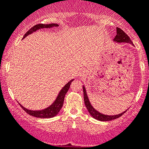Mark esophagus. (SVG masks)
Here are the masks:
<instances>
[{
	"instance_id": "1",
	"label": "esophagus",
	"mask_w": 149,
	"mask_h": 149,
	"mask_svg": "<svg viewBox=\"0 0 149 149\" xmlns=\"http://www.w3.org/2000/svg\"><path fill=\"white\" fill-rule=\"evenodd\" d=\"M86 73H87V71H83L81 73V76H85V74H86Z\"/></svg>"
}]
</instances>
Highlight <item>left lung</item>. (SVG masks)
<instances>
[{
  "instance_id": "obj_1",
  "label": "left lung",
  "mask_w": 149,
  "mask_h": 149,
  "mask_svg": "<svg viewBox=\"0 0 149 149\" xmlns=\"http://www.w3.org/2000/svg\"><path fill=\"white\" fill-rule=\"evenodd\" d=\"M114 42H117V43H130L131 45H133V43H132V40L130 38L128 35L124 32L123 30H122L119 27H117V35H116L114 39ZM83 95H84V102L85 104H86V107L87 109L88 110V112L91 114V115L92 116L94 119L95 120H97L99 121H103V122H105V121H110L115 120V119L119 118V117H121L124 113H125L126 111L123 112L122 113L116 114V115H107V114H104L99 112L98 111L96 110L94 107L91 105V102H90L89 99H88L87 93H86V90L85 86H83Z\"/></svg>"
}]
</instances>
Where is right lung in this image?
Returning a JSON list of instances; mask_svg holds the SVG:
<instances>
[{"mask_svg": "<svg viewBox=\"0 0 149 149\" xmlns=\"http://www.w3.org/2000/svg\"><path fill=\"white\" fill-rule=\"evenodd\" d=\"M58 24H55V23H51L48 24H36V25L32 27V28H30L25 33V35H24L23 39L25 38L27 36H28L30 34L33 33L34 32H36L37 30L40 29H43V28H51V27H58ZM74 79H72L69 82H68L63 86V88L60 91L59 93H58V96L56 97V99L55 100L54 102H53V104H51L49 107H47V108L42 109V110H30V109H26L25 107H24L22 104L19 103V105L21 106L22 109L27 112V114H29V115H32L33 117H39V118H52V117H55L57 114L58 113V112L60 111V109H61L62 106H63V101H64V97L65 95L66 94V93L68 92V89H69L70 86H71V82Z\"/></svg>", "mask_w": 149, "mask_h": 149, "instance_id": "right-lung-1", "label": "right lung"}]
</instances>
